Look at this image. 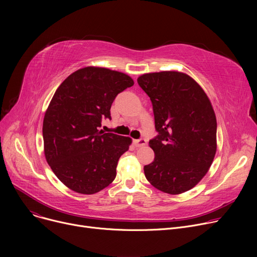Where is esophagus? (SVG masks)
Returning <instances> with one entry per match:
<instances>
[{
  "label": "esophagus",
  "instance_id": "obj_1",
  "mask_svg": "<svg viewBox=\"0 0 257 257\" xmlns=\"http://www.w3.org/2000/svg\"><path fill=\"white\" fill-rule=\"evenodd\" d=\"M134 144H136L137 147H144L147 145V141L144 140V139H141V140H137L134 141Z\"/></svg>",
  "mask_w": 257,
  "mask_h": 257
}]
</instances>
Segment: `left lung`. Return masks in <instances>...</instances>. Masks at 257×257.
<instances>
[{"instance_id":"obj_1","label":"left lung","mask_w":257,"mask_h":257,"mask_svg":"<svg viewBox=\"0 0 257 257\" xmlns=\"http://www.w3.org/2000/svg\"><path fill=\"white\" fill-rule=\"evenodd\" d=\"M138 83L150 97L158 136L145 176L157 190L190 191L208 172L217 151V118L207 94L188 75L175 71L144 74Z\"/></svg>"}]
</instances>
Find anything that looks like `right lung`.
Returning <instances> with one entry per match:
<instances>
[{
    "instance_id": "add662e5",
    "label": "right lung",
    "mask_w": 257,
    "mask_h": 257,
    "mask_svg": "<svg viewBox=\"0 0 257 257\" xmlns=\"http://www.w3.org/2000/svg\"><path fill=\"white\" fill-rule=\"evenodd\" d=\"M133 84L124 73L86 66L71 74L54 93L43 123L45 156L72 191L92 195L114 180L117 161L132 141L99 127L102 118H111L117 93Z\"/></svg>"
}]
</instances>
